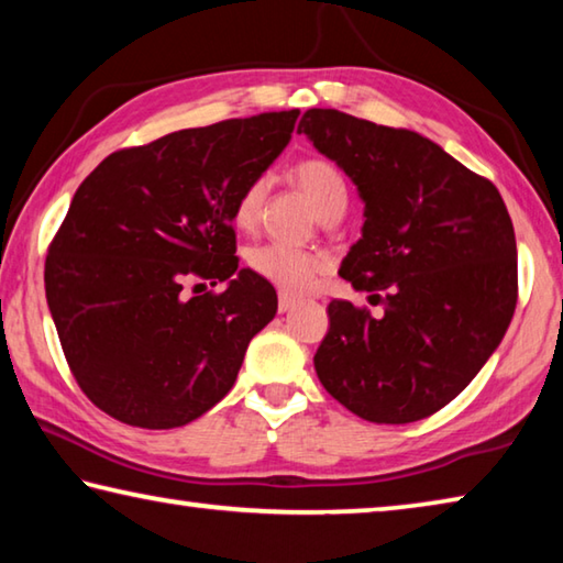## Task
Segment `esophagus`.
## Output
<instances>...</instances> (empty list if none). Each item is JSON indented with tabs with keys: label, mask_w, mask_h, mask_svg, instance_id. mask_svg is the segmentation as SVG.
<instances>
[{
	"label": "esophagus",
	"mask_w": 563,
	"mask_h": 563,
	"mask_svg": "<svg viewBox=\"0 0 563 563\" xmlns=\"http://www.w3.org/2000/svg\"><path fill=\"white\" fill-rule=\"evenodd\" d=\"M295 305H298V300L290 298V295H280V298H278V310L280 312H290Z\"/></svg>",
	"instance_id": "obj_1"
}]
</instances>
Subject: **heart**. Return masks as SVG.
I'll return each instance as SVG.
<instances>
[{
    "mask_svg": "<svg viewBox=\"0 0 563 563\" xmlns=\"http://www.w3.org/2000/svg\"><path fill=\"white\" fill-rule=\"evenodd\" d=\"M292 180L295 186L302 190V196L308 198L310 206L316 208V213L322 221L332 213H345L347 184L328 158L310 156L298 161V164L292 166ZM265 196H268V178L255 176L247 180L233 206V221L238 228L251 231V228L258 223ZM247 265H251V271L258 273L261 278L273 283L275 288L292 295L308 290L312 280L325 271V261H322L320 255L295 251V247L278 243L255 245L253 251L247 253Z\"/></svg>",
    "mask_w": 563,
    "mask_h": 563,
    "instance_id": "heart-1",
    "label": "heart"
}]
</instances>
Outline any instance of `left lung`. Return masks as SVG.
<instances>
[{"instance_id":"obj_1","label":"left lung","mask_w":563,"mask_h":563,"mask_svg":"<svg viewBox=\"0 0 563 563\" xmlns=\"http://www.w3.org/2000/svg\"><path fill=\"white\" fill-rule=\"evenodd\" d=\"M298 131L365 203L362 238L340 275L383 305V316L328 305L320 383L367 422L430 417L472 383L517 308L507 206L497 186L417 131L335 109L305 111Z\"/></svg>"}]
</instances>
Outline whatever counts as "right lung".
I'll return each mask as SVG.
<instances>
[{
  "instance_id": "right-lung-1",
  "label": "right lung",
  "mask_w": 563,
  "mask_h": 563,
  "mask_svg": "<svg viewBox=\"0 0 563 563\" xmlns=\"http://www.w3.org/2000/svg\"><path fill=\"white\" fill-rule=\"evenodd\" d=\"M298 113L174 131L107 156L76 188L46 255V302L76 383L119 422H194L231 393L247 342L275 318L273 285L238 268L233 206ZM190 279L227 288L188 299Z\"/></svg>"
}]
</instances>
